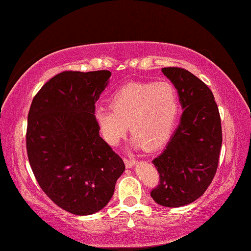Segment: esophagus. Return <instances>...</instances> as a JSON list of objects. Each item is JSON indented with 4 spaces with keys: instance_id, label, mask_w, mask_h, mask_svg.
Returning <instances> with one entry per match:
<instances>
[{
    "instance_id": "obj_1",
    "label": "esophagus",
    "mask_w": 251,
    "mask_h": 251,
    "mask_svg": "<svg viewBox=\"0 0 251 251\" xmlns=\"http://www.w3.org/2000/svg\"><path fill=\"white\" fill-rule=\"evenodd\" d=\"M124 162H125L127 168H132V167H134V164L136 163V160L133 159V158H128V159L124 158Z\"/></svg>"
}]
</instances>
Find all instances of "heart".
I'll list each match as a JSON object with an SVG mask.
<instances>
[{"label": "heart", "instance_id": "heart-1", "mask_svg": "<svg viewBox=\"0 0 251 251\" xmlns=\"http://www.w3.org/2000/svg\"><path fill=\"white\" fill-rule=\"evenodd\" d=\"M109 106L111 111H95L97 126L108 144H117L128 125L135 145L158 149L173 132L179 110L178 93L169 81L132 82L110 97Z\"/></svg>", "mask_w": 251, "mask_h": 251}]
</instances>
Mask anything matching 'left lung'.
I'll return each mask as SVG.
<instances>
[{"label":"left lung","instance_id":"obj_1","mask_svg":"<svg viewBox=\"0 0 251 251\" xmlns=\"http://www.w3.org/2000/svg\"><path fill=\"white\" fill-rule=\"evenodd\" d=\"M162 73L177 89L184 111L166 149L152 161L160 181L151 197L162 206L179 207L203 195L214 178L222 145L221 118L203 81L180 67H163Z\"/></svg>","mask_w":251,"mask_h":251}]
</instances>
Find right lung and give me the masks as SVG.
<instances>
[{
  "instance_id": "obj_1",
  "label": "right lung",
  "mask_w": 251,
  "mask_h": 251,
  "mask_svg": "<svg viewBox=\"0 0 251 251\" xmlns=\"http://www.w3.org/2000/svg\"><path fill=\"white\" fill-rule=\"evenodd\" d=\"M109 71H65L32 99L27 153L40 188L75 215H90L111 200L125 171L121 156L99 135L95 103L108 85Z\"/></svg>"
}]
</instances>
